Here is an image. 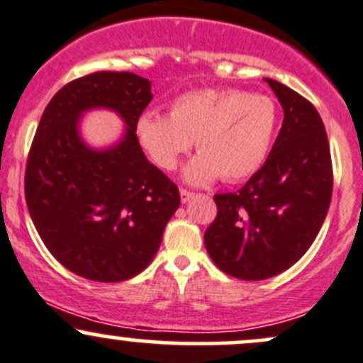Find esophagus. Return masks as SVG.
Wrapping results in <instances>:
<instances>
[{
    "instance_id": "1",
    "label": "esophagus",
    "mask_w": 363,
    "mask_h": 363,
    "mask_svg": "<svg viewBox=\"0 0 363 363\" xmlns=\"http://www.w3.org/2000/svg\"><path fill=\"white\" fill-rule=\"evenodd\" d=\"M179 193H181L182 203H188L189 200H193V196H194V193H191V191H188V189H181Z\"/></svg>"
}]
</instances>
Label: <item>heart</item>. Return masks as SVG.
Returning a JSON list of instances; mask_svg holds the SVG:
<instances>
[{"instance_id": "1", "label": "heart", "mask_w": 363, "mask_h": 363, "mask_svg": "<svg viewBox=\"0 0 363 363\" xmlns=\"http://www.w3.org/2000/svg\"><path fill=\"white\" fill-rule=\"evenodd\" d=\"M277 127L270 98L240 89H196L175 98L170 115H139L136 134L155 165L174 170L196 139L198 157L184 169L191 184H208L220 175L240 182L264 165Z\"/></svg>"}]
</instances>
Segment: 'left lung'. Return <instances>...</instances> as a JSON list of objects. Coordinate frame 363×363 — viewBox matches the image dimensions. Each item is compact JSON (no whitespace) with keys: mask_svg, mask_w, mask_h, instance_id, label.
I'll return each mask as SVG.
<instances>
[{"mask_svg":"<svg viewBox=\"0 0 363 363\" xmlns=\"http://www.w3.org/2000/svg\"><path fill=\"white\" fill-rule=\"evenodd\" d=\"M284 110L264 167L238 193L215 194L217 217L205 230L213 264L242 281L284 272L312 246L333 196L324 122L308 99L265 79Z\"/></svg>","mask_w":363,"mask_h":363,"instance_id":"8db88e82","label":"left lung"}]
</instances>
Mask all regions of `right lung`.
Masks as SVG:
<instances>
[{"label": "right lung", "mask_w": 363, "mask_h": 363, "mask_svg": "<svg viewBox=\"0 0 363 363\" xmlns=\"http://www.w3.org/2000/svg\"><path fill=\"white\" fill-rule=\"evenodd\" d=\"M153 98L133 72H94L51 98L30 146L26 201L50 253L70 272L98 282L138 276L158 252L181 205L179 188L143 153L136 122ZM89 108L117 111L128 123L118 145L94 152L78 136Z\"/></svg>", "instance_id": "right-lung-1"}]
</instances>
